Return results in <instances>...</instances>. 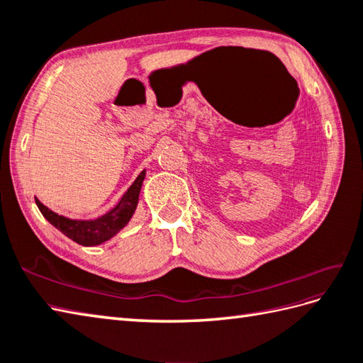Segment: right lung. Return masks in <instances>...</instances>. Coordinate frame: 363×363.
Segmentation results:
<instances>
[{
	"mask_svg": "<svg viewBox=\"0 0 363 363\" xmlns=\"http://www.w3.org/2000/svg\"><path fill=\"white\" fill-rule=\"evenodd\" d=\"M143 179L145 172L137 176V179L133 182V186L128 189L126 194L123 195L120 203L115 206L111 212H107L103 217H99L96 220H72L50 211L48 207L43 206L38 199H35V204L43 217L48 220L54 228H57L64 235L72 238L73 242L82 246H95L109 240V238L117 234L120 229L125 228L129 220L133 218Z\"/></svg>",
	"mask_w": 363,
	"mask_h": 363,
	"instance_id": "right-lung-1",
	"label": "right lung"
}]
</instances>
